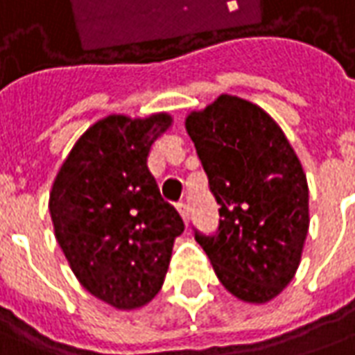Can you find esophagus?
Masks as SVG:
<instances>
[{"mask_svg":"<svg viewBox=\"0 0 355 355\" xmlns=\"http://www.w3.org/2000/svg\"><path fill=\"white\" fill-rule=\"evenodd\" d=\"M177 211L180 213V217L184 220V225H188V217H190V213H188V205L184 202L177 203Z\"/></svg>","mask_w":355,"mask_h":355,"instance_id":"obj_1","label":"esophagus"}]
</instances>
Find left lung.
I'll list each match as a JSON object with an SVG mask.
<instances>
[{
  "label": "left lung",
  "instance_id": "8db88e82",
  "mask_svg": "<svg viewBox=\"0 0 355 355\" xmlns=\"http://www.w3.org/2000/svg\"><path fill=\"white\" fill-rule=\"evenodd\" d=\"M220 205L219 232L200 236L220 284L261 306L286 288L309 230L304 167L277 121L252 101L220 94L184 119Z\"/></svg>",
  "mask_w": 355,
  "mask_h": 355
}]
</instances>
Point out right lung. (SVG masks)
Returning a JSON list of instances; mask_svg holds the SVG:
<instances>
[{
    "label": "right lung",
    "mask_w": 355,
    "mask_h": 355,
    "mask_svg": "<svg viewBox=\"0 0 355 355\" xmlns=\"http://www.w3.org/2000/svg\"><path fill=\"white\" fill-rule=\"evenodd\" d=\"M169 113L96 121L74 142L49 192L57 242L84 288L115 309L150 304L184 223L148 169Z\"/></svg>",
    "instance_id": "obj_1"
}]
</instances>
